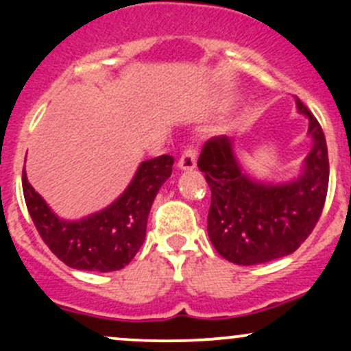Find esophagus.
I'll use <instances>...</instances> for the list:
<instances>
[{"instance_id":"34e87169","label":"esophagus","mask_w":351,"mask_h":351,"mask_svg":"<svg viewBox=\"0 0 351 351\" xmlns=\"http://www.w3.org/2000/svg\"><path fill=\"white\" fill-rule=\"evenodd\" d=\"M197 146L195 144H190L185 147L182 156L178 159V168L180 169H193L197 166Z\"/></svg>"}]
</instances>
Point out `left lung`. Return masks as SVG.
<instances>
[{
	"mask_svg": "<svg viewBox=\"0 0 351 351\" xmlns=\"http://www.w3.org/2000/svg\"><path fill=\"white\" fill-rule=\"evenodd\" d=\"M299 112L309 117L314 144L297 182L263 185L239 168L228 136L210 137L202 147L198 168L212 192L207 232L226 260L258 265L287 256L300 246L323 212L329 182L324 132L311 110L297 98Z\"/></svg>",
	"mask_w": 351,
	"mask_h": 351,
	"instance_id": "left-lung-1",
	"label": "left lung"
}]
</instances>
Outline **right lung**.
Returning a JSON list of instances; mask_svg holds the SVG:
<instances>
[{"mask_svg":"<svg viewBox=\"0 0 351 351\" xmlns=\"http://www.w3.org/2000/svg\"><path fill=\"white\" fill-rule=\"evenodd\" d=\"M168 154L144 161L129 189L98 214L77 222L61 221L28 183L22 186L28 214L49 250L67 267L88 271H115L129 265L146 238L147 215L156 193L171 175Z\"/></svg>","mask_w":351,"mask_h":351,"instance_id":"right-lung-1","label":"right lung"}]
</instances>
